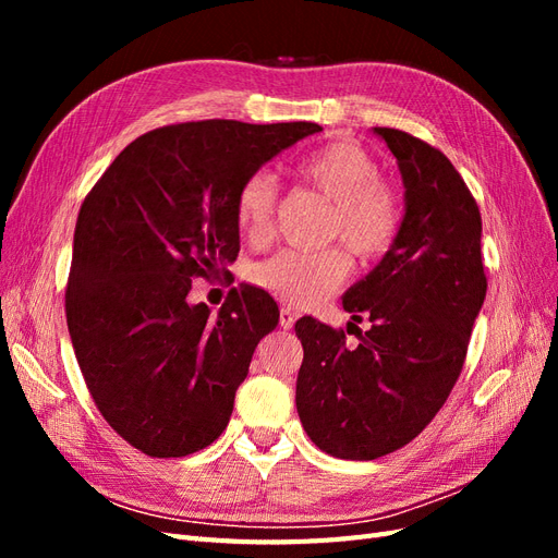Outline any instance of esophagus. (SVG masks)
I'll use <instances>...</instances> for the list:
<instances>
[{
  "instance_id": "1",
  "label": "esophagus",
  "mask_w": 558,
  "mask_h": 558,
  "mask_svg": "<svg viewBox=\"0 0 558 558\" xmlns=\"http://www.w3.org/2000/svg\"><path fill=\"white\" fill-rule=\"evenodd\" d=\"M295 318H298V314L291 307H281V312H279V326L283 330H289V328H293Z\"/></svg>"
}]
</instances>
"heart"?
I'll return each instance as SVG.
<instances>
[{"label": "heart", "mask_w": 558, "mask_h": 558, "mask_svg": "<svg viewBox=\"0 0 558 558\" xmlns=\"http://www.w3.org/2000/svg\"><path fill=\"white\" fill-rule=\"evenodd\" d=\"M300 179L326 199V240H342L356 256L379 258L393 246L400 232V202L381 179L375 156L356 142H332L298 165ZM279 202L277 177L253 172L234 197V221L253 244L269 240ZM351 258L342 244L320 251L283 248L251 267L258 289L295 307H314L347 281Z\"/></svg>", "instance_id": "heart-1"}]
</instances>
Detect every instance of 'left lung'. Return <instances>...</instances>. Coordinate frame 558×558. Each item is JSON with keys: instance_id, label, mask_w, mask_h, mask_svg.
<instances>
[{"instance_id": "obj_1", "label": "left lung", "mask_w": 558, "mask_h": 558, "mask_svg": "<svg viewBox=\"0 0 558 558\" xmlns=\"http://www.w3.org/2000/svg\"><path fill=\"white\" fill-rule=\"evenodd\" d=\"M398 160L404 216L393 246L344 293L359 347L305 316L295 404L310 440L337 459L373 461L424 430L459 379L486 295L482 216L442 150L375 128Z\"/></svg>"}]
</instances>
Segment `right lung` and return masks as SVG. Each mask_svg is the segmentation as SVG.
<instances>
[{
    "label": "right lung",
    "mask_w": 558,
    "mask_h": 558,
    "mask_svg": "<svg viewBox=\"0 0 558 558\" xmlns=\"http://www.w3.org/2000/svg\"><path fill=\"white\" fill-rule=\"evenodd\" d=\"M316 123L197 121L128 144L86 195L66 281V328L107 424L154 459L209 447L228 426L253 351L279 324L256 286L223 307L189 305L195 277L240 253L234 197L246 177Z\"/></svg>",
    "instance_id": "obj_1"
}]
</instances>
